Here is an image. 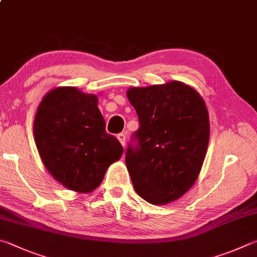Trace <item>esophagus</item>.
I'll list each match as a JSON object with an SVG mask.
<instances>
[{
  "label": "esophagus",
  "mask_w": 257,
  "mask_h": 257,
  "mask_svg": "<svg viewBox=\"0 0 257 257\" xmlns=\"http://www.w3.org/2000/svg\"><path fill=\"white\" fill-rule=\"evenodd\" d=\"M116 138L119 139L120 144L122 145V146H124V144H125V135L121 133V134H119V135H118V136H116Z\"/></svg>",
  "instance_id": "34e87169"
}]
</instances>
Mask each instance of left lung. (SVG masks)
Masks as SVG:
<instances>
[{"label": "left lung", "mask_w": 257, "mask_h": 257, "mask_svg": "<svg viewBox=\"0 0 257 257\" xmlns=\"http://www.w3.org/2000/svg\"><path fill=\"white\" fill-rule=\"evenodd\" d=\"M139 129L125 152V165L138 195L152 204L181 198L197 181L207 154V105L186 84L130 87Z\"/></svg>", "instance_id": "1"}]
</instances>
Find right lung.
<instances>
[{"label":"right lung","instance_id":"add662e5","mask_svg":"<svg viewBox=\"0 0 257 257\" xmlns=\"http://www.w3.org/2000/svg\"><path fill=\"white\" fill-rule=\"evenodd\" d=\"M36 146L44 165L67 189L90 193L123 153L105 132L97 96L59 86L44 96L34 122Z\"/></svg>","mask_w":257,"mask_h":257}]
</instances>
